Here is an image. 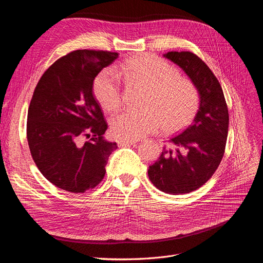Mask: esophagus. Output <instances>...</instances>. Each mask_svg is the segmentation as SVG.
<instances>
[{"label":"esophagus","instance_id":"34e87169","mask_svg":"<svg viewBox=\"0 0 263 263\" xmlns=\"http://www.w3.org/2000/svg\"><path fill=\"white\" fill-rule=\"evenodd\" d=\"M136 142V140H127V139H120L119 141H118V144H119V146H126V145H133V144H135Z\"/></svg>","mask_w":263,"mask_h":263}]
</instances>
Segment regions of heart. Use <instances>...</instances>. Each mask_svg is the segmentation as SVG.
Instances as JSON below:
<instances>
[{
	"mask_svg": "<svg viewBox=\"0 0 263 263\" xmlns=\"http://www.w3.org/2000/svg\"><path fill=\"white\" fill-rule=\"evenodd\" d=\"M126 82L146 88L142 111H125L111 122L118 138L135 140L159 128L165 133L181 130L190 124L201 106V95L195 84L180 77V72L162 58L141 56L117 68ZM93 93L108 112L122 106V84L112 69L100 72L93 82Z\"/></svg>",
	"mask_w": 263,
	"mask_h": 263,
	"instance_id": "1",
	"label": "heart"
}]
</instances>
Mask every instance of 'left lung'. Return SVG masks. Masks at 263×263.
Instances as JSON below:
<instances>
[{"label": "left lung", "mask_w": 263, "mask_h": 263, "mask_svg": "<svg viewBox=\"0 0 263 263\" xmlns=\"http://www.w3.org/2000/svg\"><path fill=\"white\" fill-rule=\"evenodd\" d=\"M195 84L201 106L193 123L168 141L149 166L150 181L168 194H185L205 184L221 162L229 130V111L221 85L205 62L191 51L164 55Z\"/></svg>", "instance_id": "8db88e82"}]
</instances>
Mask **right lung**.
I'll list each match as a JSON object with an SVG mask.
<instances>
[{"label":"right lung","instance_id":"right-lung-1","mask_svg":"<svg viewBox=\"0 0 263 263\" xmlns=\"http://www.w3.org/2000/svg\"><path fill=\"white\" fill-rule=\"evenodd\" d=\"M118 57L107 50H73L44 72L33 91L29 149L41 174L61 190L84 193L97 186L118 148L103 139L108 124L92 95L93 80Z\"/></svg>","mask_w":263,"mask_h":263}]
</instances>
